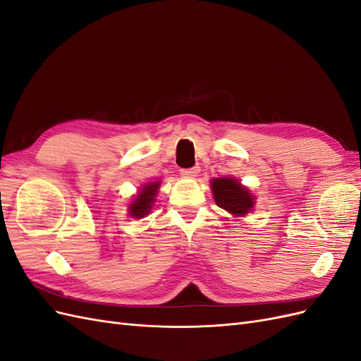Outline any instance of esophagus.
Returning <instances> with one entry per match:
<instances>
[{
	"label": "esophagus",
	"mask_w": 361,
	"mask_h": 361,
	"mask_svg": "<svg viewBox=\"0 0 361 361\" xmlns=\"http://www.w3.org/2000/svg\"><path fill=\"white\" fill-rule=\"evenodd\" d=\"M199 171H200V167H199V166L191 167V169H183V170H180V173L183 174L185 178H194V176H197Z\"/></svg>",
	"instance_id": "obj_1"
}]
</instances>
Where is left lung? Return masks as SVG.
<instances>
[{
  "mask_svg": "<svg viewBox=\"0 0 361 361\" xmlns=\"http://www.w3.org/2000/svg\"><path fill=\"white\" fill-rule=\"evenodd\" d=\"M211 183L215 203L223 209L233 215H245L251 211L255 204L253 197L236 179L221 178L214 179Z\"/></svg>",
  "mask_w": 361,
  "mask_h": 361,
  "instance_id": "8db88e82",
  "label": "left lung"
}]
</instances>
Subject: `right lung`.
<instances>
[{
    "instance_id": "obj_1",
    "label": "right lung",
    "mask_w": 361,
    "mask_h": 361,
    "mask_svg": "<svg viewBox=\"0 0 361 361\" xmlns=\"http://www.w3.org/2000/svg\"><path fill=\"white\" fill-rule=\"evenodd\" d=\"M159 187V182H154L150 185H146V188H143L140 191V194L137 195V199L130 203V215L135 216V218H141L145 216L146 214H149L150 207H152V203L155 202V194H157V190Z\"/></svg>"
}]
</instances>
